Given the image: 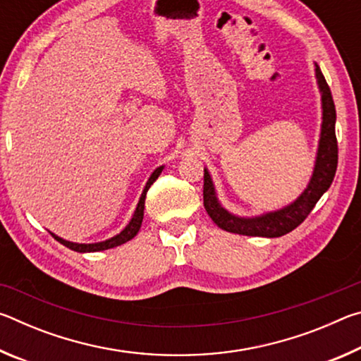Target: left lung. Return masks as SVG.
<instances>
[{
  "label": "left lung",
  "instance_id": "obj_1",
  "mask_svg": "<svg viewBox=\"0 0 361 361\" xmlns=\"http://www.w3.org/2000/svg\"><path fill=\"white\" fill-rule=\"evenodd\" d=\"M315 75L322 92L323 122L315 169L307 189L299 195L295 202L282 210L266 213V215L256 218H239L231 215L219 205L210 175L204 170V207L218 228L242 235L282 237L296 229L307 218L323 192L331 186L336 169H338V140H336L334 130L336 108L331 90H329V85L326 84V79L319 65H315Z\"/></svg>",
  "mask_w": 361,
  "mask_h": 361
}]
</instances>
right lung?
I'll list each match as a JSON object with an SVG mask.
<instances>
[{"label":"right lung","mask_w":361,"mask_h":361,"mask_svg":"<svg viewBox=\"0 0 361 361\" xmlns=\"http://www.w3.org/2000/svg\"><path fill=\"white\" fill-rule=\"evenodd\" d=\"M164 167H157L154 172H152V175L149 176L148 183H146V186L143 189V194L142 197H140V202L137 205V210L135 213H133V216L130 219V223L126 226V229L119 232L118 235L111 237V239H108L105 242H99V243H73V242H68V240H63L60 239V237H57L56 234H52L54 239H56L57 242L62 243V245H65L66 248L73 250V252H79V253H89V252H102V250H108V248H114L118 245H122V243L129 242L130 239H133V237L137 235V232L140 231V228H142V221H143V210H145V199H146V192H148L149 186L152 185L157 180V176L161 175Z\"/></svg>","instance_id":"obj_1"}]
</instances>
